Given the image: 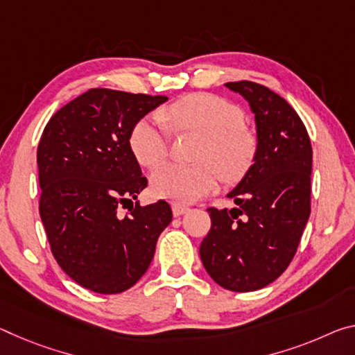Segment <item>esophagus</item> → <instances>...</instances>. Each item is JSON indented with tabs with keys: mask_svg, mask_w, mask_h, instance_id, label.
Wrapping results in <instances>:
<instances>
[{
	"mask_svg": "<svg viewBox=\"0 0 355 355\" xmlns=\"http://www.w3.org/2000/svg\"><path fill=\"white\" fill-rule=\"evenodd\" d=\"M189 210L187 205H182V204H173L172 205V211H173V216H182L184 215Z\"/></svg>",
	"mask_w": 355,
	"mask_h": 355,
	"instance_id": "obj_1",
	"label": "esophagus"
}]
</instances>
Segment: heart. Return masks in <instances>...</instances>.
Instances as JSON below:
<instances>
[{
  "mask_svg": "<svg viewBox=\"0 0 355 355\" xmlns=\"http://www.w3.org/2000/svg\"><path fill=\"white\" fill-rule=\"evenodd\" d=\"M166 121L205 137L198 164H164L151 173V189L157 198L191 204L211 193L221 175L237 178L250 166L254 139L243 128V112L226 99L207 93L189 94L162 110L161 116L144 118L134 126L129 144L140 164L155 167L167 157Z\"/></svg>",
  "mask_w": 355,
  "mask_h": 355,
  "instance_id": "1",
  "label": "heart"
}]
</instances>
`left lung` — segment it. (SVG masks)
I'll return each instance as SVG.
<instances>
[{"label":"left lung","mask_w":355,"mask_h":355,"mask_svg":"<svg viewBox=\"0 0 355 355\" xmlns=\"http://www.w3.org/2000/svg\"><path fill=\"white\" fill-rule=\"evenodd\" d=\"M254 114L252 164L227 194L232 210L208 208L211 227L200 243L211 279L234 292L266 288L295 256L309 218L313 150L297 112L267 87L227 82Z\"/></svg>","instance_id":"left-lung-1"}]
</instances>
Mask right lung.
Wrapping results in <instances>:
<instances>
[{
  "label": "right lung",
  "mask_w": 355,
  "mask_h": 355,
  "mask_svg": "<svg viewBox=\"0 0 355 355\" xmlns=\"http://www.w3.org/2000/svg\"><path fill=\"white\" fill-rule=\"evenodd\" d=\"M166 101L92 88L44 128L39 213L56 262L82 288L98 294L132 288L172 221L166 200L132 204L148 182L129 144L134 126ZM121 207L128 208L126 216Z\"/></svg>",
  "instance_id": "right-lung-1"
}]
</instances>
